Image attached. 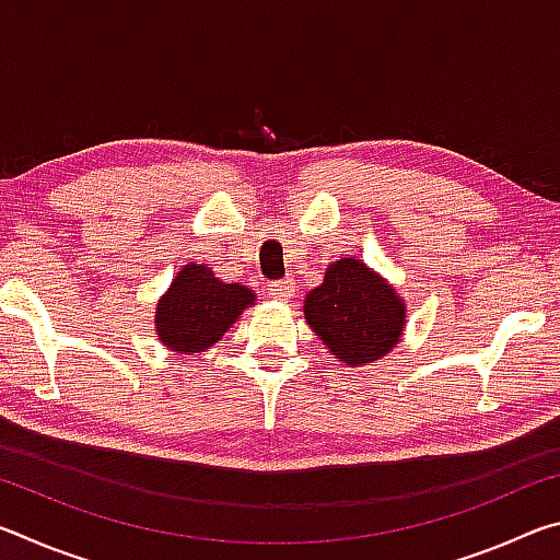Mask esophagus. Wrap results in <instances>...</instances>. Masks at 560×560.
Wrapping results in <instances>:
<instances>
[{
  "mask_svg": "<svg viewBox=\"0 0 560 560\" xmlns=\"http://www.w3.org/2000/svg\"><path fill=\"white\" fill-rule=\"evenodd\" d=\"M293 291H296V287H293V281H291V279L271 281V283H269V293H271V299L283 301V303L293 299Z\"/></svg>",
  "mask_w": 560,
  "mask_h": 560,
  "instance_id": "esophagus-1",
  "label": "esophagus"
}]
</instances>
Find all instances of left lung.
I'll return each instance as SVG.
<instances>
[{
    "label": "left lung",
    "mask_w": 560,
    "mask_h": 560,
    "mask_svg": "<svg viewBox=\"0 0 560 560\" xmlns=\"http://www.w3.org/2000/svg\"><path fill=\"white\" fill-rule=\"evenodd\" d=\"M303 318L340 363H375L402 338L407 306L393 283L355 257L328 264L303 299Z\"/></svg>",
    "instance_id": "8db88e82"
}]
</instances>
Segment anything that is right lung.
<instances>
[{"instance_id":"right-lung-1","label":"right lung","mask_w":560,"mask_h":560,"mask_svg":"<svg viewBox=\"0 0 560 560\" xmlns=\"http://www.w3.org/2000/svg\"><path fill=\"white\" fill-rule=\"evenodd\" d=\"M257 293L214 277L207 264L189 261L155 303V334L177 355L205 353L220 340Z\"/></svg>"}]
</instances>
